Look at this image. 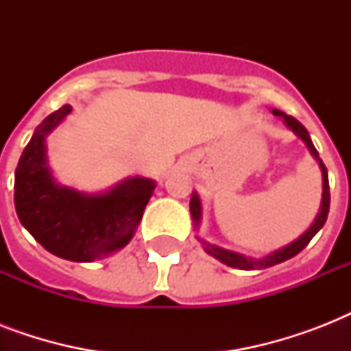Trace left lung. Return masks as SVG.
<instances>
[{
	"instance_id": "obj_1",
	"label": "left lung",
	"mask_w": 351,
	"mask_h": 351,
	"mask_svg": "<svg viewBox=\"0 0 351 351\" xmlns=\"http://www.w3.org/2000/svg\"><path fill=\"white\" fill-rule=\"evenodd\" d=\"M273 114L275 117H280L286 123L288 129L297 134V136L306 143V147L310 149L311 156L317 160V164L321 167V173H322V198H321V208H319V213H317L315 220L311 222V226L304 233L300 234L299 239H295L293 242H289V244L282 245V247H278V250L271 251V253H267L264 256H250V255H244V253H239V251H231V250H226V247H220V245H215L208 240L200 239V244L204 245V250L206 253L211 256H215L217 261H220L222 264L230 267H237V269H245V271H251V269H264V267H271L275 264H280V262L288 261L291 256H295L297 253L304 250L308 242H310L313 237H315L321 228L324 226L328 219V211H330V186H328V171L322 164V160L319 158V153H317L315 145L311 142L310 138V132L306 131V127L300 123L299 120H295L293 117H289L286 112L278 111V109H273ZM189 211H191V219H193V226H195V230L200 228L202 224V202H200V197H198L197 193H193L191 195V200H189Z\"/></svg>"
}]
</instances>
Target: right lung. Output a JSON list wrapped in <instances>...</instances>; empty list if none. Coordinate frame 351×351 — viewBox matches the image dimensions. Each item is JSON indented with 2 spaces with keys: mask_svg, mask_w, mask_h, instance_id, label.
<instances>
[{
  "mask_svg": "<svg viewBox=\"0 0 351 351\" xmlns=\"http://www.w3.org/2000/svg\"><path fill=\"white\" fill-rule=\"evenodd\" d=\"M71 111L67 104L36 127L16 167L14 204L19 222L49 253L93 262L131 242L156 182L129 176L100 193L58 184L49 165L47 136Z\"/></svg>",
  "mask_w": 351,
  "mask_h": 351,
  "instance_id": "obj_1",
  "label": "right lung"
}]
</instances>
